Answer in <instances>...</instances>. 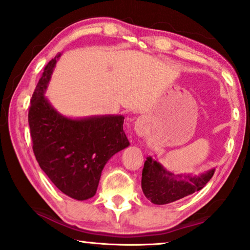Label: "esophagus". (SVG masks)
I'll return each instance as SVG.
<instances>
[{"mask_svg":"<svg viewBox=\"0 0 250 250\" xmlns=\"http://www.w3.org/2000/svg\"><path fill=\"white\" fill-rule=\"evenodd\" d=\"M135 131L139 137H144L146 135V121L144 118H139L135 122Z\"/></svg>","mask_w":250,"mask_h":250,"instance_id":"obj_1","label":"esophagus"}]
</instances>
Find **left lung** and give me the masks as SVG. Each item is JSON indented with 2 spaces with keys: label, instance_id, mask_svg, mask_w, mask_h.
<instances>
[{
  "label": "left lung",
  "instance_id": "left-lung-1",
  "mask_svg": "<svg viewBox=\"0 0 250 250\" xmlns=\"http://www.w3.org/2000/svg\"><path fill=\"white\" fill-rule=\"evenodd\" d=\"M215 168L200 175H176L167 170L161 163L151 157H147L141 177V188L145 196L154 204H167L178 201L202 189L211 177Z\"/></svg>",
  "mask_w": 250,
  "mask_h": 250
}]
</instances>
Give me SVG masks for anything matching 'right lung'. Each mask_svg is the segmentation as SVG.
Wrapping results in <instances>:
<instances>
[{
	"mask_svg": "<svg viewBox=\"0 0 250 250\" xmlns=\"http://www.w3.org/2000/svg\"><path fill=\"white\" fill-rule=\"evenodd\" d=\"M62 54L44 67L32 94L28 121L37 162L58 189L72 199L94 196L107 161L130 145L124 115L72 119L57 112L44 92Z\"/></svg>",
	"mask_w": 250,
	"mask_h": 250,
	"instance_id": "1",
	"label": "right lung"
}]
</instances>
